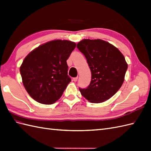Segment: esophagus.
Listing matches in <instances>:
<instances>
[{"instance_id":"esophagus-1","label":"esophagus","mask_w":151,"mask_h":151,"mask_svg":"<svg viewBox=\"0 0 151 151\" xmlns=\"http://www.w3.org/2000/svg\"><path fill=\"white\" fill-rule=\"evenodd\" d=\"M78 77H76V78H73V81H74V82H76L77 81H78Z\"/></svg>"}]
</instances>
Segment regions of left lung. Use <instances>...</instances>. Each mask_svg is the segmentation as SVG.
Masks as SVG:
<instances>
[{"mask_svg": "<svg viewBox=\"0 0 151 151\" xmlns=\"http://www.w3.org/2000/svg\"><path fill=\"white\" fill-rule=\"evenodd\" d=\"M77 47L86 57L91 81L81 93L91 103H101L113 97L122 86L127 63L124 55L104 40L84 39Z\"/></svg>", "mask_w": 151, "mask_h": 151, "instance_id": "1", "label": "left lung"}]
</instances>
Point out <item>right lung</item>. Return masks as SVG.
I'll return each instance as SVG.
<instances>
[{
    "label": "right lung",
    "mask_w": 151,
    "mask_h": 151,
    "mask_svg": "<svg viewBox=\"0 0 151 151\" xmlns=\"http://www.w3.org/2000/svg\"><path fill=\"white\" fill-rule=\"evenodd\" d=\"M76 47L69 40H54L32 50L20 67L22 83L39 103L52 104L60 99L71 79L67 60Z\"/></svg>",
    "instance_id": "right-lung-1"
}]
</instances>
